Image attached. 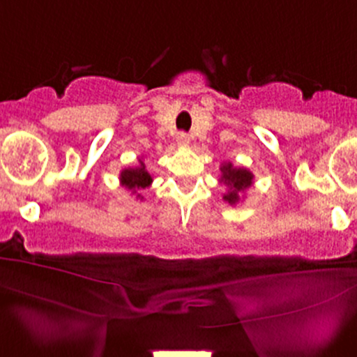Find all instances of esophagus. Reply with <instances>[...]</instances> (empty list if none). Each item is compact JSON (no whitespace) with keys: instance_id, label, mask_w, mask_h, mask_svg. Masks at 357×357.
Segmentation results:
<instances>
[{"instance_id":"1","label":"esophagus","mask_w":357,"mask_h":357,"mask_svg":"<svg viewBox=\"0 0 357 357\" xmlns=\"http://www.w3.org/2000/svg\"><path fill=\"white\" fill-rule=\"evenodd\" d=\"M190 135H188V132H178V136H176V141H178V144L179 146H188L190 144Z\"/></svg>"}]
</instances>
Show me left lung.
Instances as JSON below:
<instances>
[{"mask_svg":"<svg viewBox=\"0 0 357 357\" xmlns=\"http://www.w3.org/2000/svg\"><path fill=\"white\" fill-rule=\"evenodd\" d=\"M252 173L246 167H236L233 162H226L221 166V181L227 186V191L222 199L229 204H236L239 201V195L248 190L252 184Z\"/></svg>","mask_w":357,"mask_h":357,"instance_id":"1","label":"left lung"}]
</instances>
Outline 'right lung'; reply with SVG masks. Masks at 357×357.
I'll return each instance as SVG.
<instances>
[{"instance_id": "1", "label": "right lung", "mask_w": 357, "mask_h": 357, "mask_svg": "<svg viewBox=\"0 0 357 357\" xmlns=\"http://www.w3.org/2000/svg\"><path fill=\"white\" fill-rule=\"evenodd\" d=\"M119 181H121V184L126 188V190H130L132 195H135L136 191L151 186L153 178H151V174L146 171L144 162L139 160V165H137L136 167H126V169L121 171ZM137 197H141V199H143V196L141 195H137Z\"/></svg>"}]
</instances>
